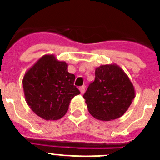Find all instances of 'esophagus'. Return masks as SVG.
Masks as SVG:
<instances>
[{
  "label": "esophagus",
  "mask_w": 160,
  "mask_h": 160,
  "mask_svg": "<svg viewBox=\"0 0 160 160\" xmlns=\"http://www.w3.org/2000/svg\"><path fill=\"white\" fill-rule=\"evenodd\" d=\"M79 90H80L81 94H82L83 93H84V91H85V86H82V87H79Z\"/></svg>",
  "instance_id": "1"
}]
</instances>
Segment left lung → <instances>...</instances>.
<instances>
[{"label": "left lung", "mask_w": 160, "mask_h": 160, "mask_svg": "<svg viewBox=\"0 0 160 160\" xmlns=\"http://www.w3.org/2000/svg\"><path fill=\"white\" fill-rule=\"evenodd\" d=\"M135 97L132 82L122 68L114 63L96 68L95 79L83 95L90 114L101 121H111L123 115Z\"/></svg>", "instance_id": "1"}]
</instances>
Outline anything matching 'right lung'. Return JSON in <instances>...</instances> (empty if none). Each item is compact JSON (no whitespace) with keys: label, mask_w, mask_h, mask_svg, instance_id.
<instances>
[{"label":"right lung","mask_w":160,"mask_h":160,"mask_svg":"<svg viewBox=\"0 0 160 160\" xmlns=\"http://www.w3.org/2000/svg\"><path fill=\"white\" fill-rule=\"evenodd\" d=\"M75 76L68 72V64L53 54H45L24 75V94L28 106L45 120L62 118L71 99L80 94L73 86Z\"/></svg>","instance_id":"add662e5"}]
</instances>
